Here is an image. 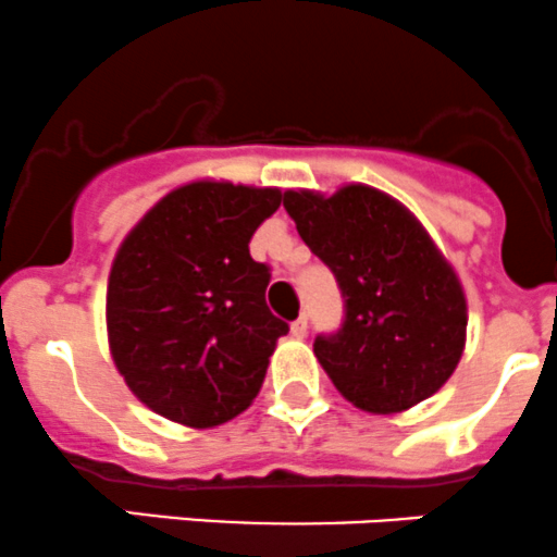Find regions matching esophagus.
I'll list each match as a JSON object with an SVG mask.
<instances>
[{"instance_id":"1","label":"esophagus","mask_w":557,"mask_h":557,"mask_svg":"<svg viewBox=\"0 0 557 557\" xmlns=\"http://www.w3.org/2000/svg\"><path fill=\"white\" fill-rule=\"evenodd\" d=\"M289 330H292V335H295V338H302V335L308 333V317H306V313H300V317H297L295 322L289 324Z\"/></svg>"}]
</instances>
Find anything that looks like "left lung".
<instances>
[{"mask_svg":"<svg viewBox=\"0 0 557 557\" xmlns=\"http://www.w3.org/2000/svg\"><path fill=\"white\" fill-rule=\"evenodd\" d=\"M284 208L344 297L341 327L313 338L338 393L371 414L431 398L460 362L468 319L458 276L420 222L360 184L333 197L284 191Z\"/></svg>","mask_w":557,"mask_h":557,"instance_id":"obj_1","label":"left lung"}]
</instances>
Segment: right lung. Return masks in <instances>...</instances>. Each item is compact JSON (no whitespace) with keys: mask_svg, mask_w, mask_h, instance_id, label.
<instances>
[{"mask_svg":"<svg viewBox=\"0 0 557 557\" xmlns=\"http://www.w3.org/2000/svg\"><path fill=\"white\" fill-rule=\"evenodd\" d=\"M278 189L200 184L157 202L108 281V338L132 393L168 420L213 428L249 409L289 324L265 302L271 268L249 240Z\"/></svg>","mask_w":557,"mask_h":557,"instance_id":"add662e5","label":"right lung"}]
</instances>
